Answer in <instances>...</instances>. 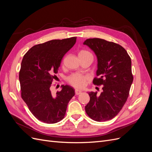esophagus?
Listing matches in <instances>:
<instances>
[{
  "instance_id": "34e87169",
  "label": "esophagus",
  "mask_w": 152,
  "mask_h": 152,
  "mask_svg": "<svg viewBox=\"0 0 152 152\" xmlns=\"http://www.w3.org/2000/svg\"><path fill=\"white\" fill-rule=\"evenodd\" d=\"M75 94H76V95H79V94H81L82 91H81L80 90H79V89H75Z\"/></svg>"
}]
</instances>
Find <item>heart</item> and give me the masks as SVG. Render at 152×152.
<instances>
[{"mask_svg":"<svg viewBox=\"0 0 152 152\" xmlns=\"http://www.w3.org/2000/svg\"><path fill=\"white\" fill-rule=\"evenodd\" d=\"M79 56H93L92 54L87 50H81ZM89 80V77L86 75L80 74H72L68 78V81L72 86L76 88H83Z\"/></svg>","mask_w":152,"mask_h":152,"instance_id":"b5f03b06","label":"heart"}]
</instances>
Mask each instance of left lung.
<instances>
[{
  "instance_id": "8db88e82",
  "label": "left lung",
  "mask_w": 152,
  "mask_h": 152,
  "mask_svg": "<svg viewBox=\"0 0 152 152\" xmlns=\"http://www.w3.org/2000/svg\"><path fill=\"white\" fill-rule=\"evenodd\" d=\"M98 59V70L93 84L103 86L99 96L89 92L90 101L86 112L97 122L111 120L121 111L129 94L133 81L131 59L121 45L104 39L93 38L84 41Z\"/></svg>"
}]
</instances>
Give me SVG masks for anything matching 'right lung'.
I'll return each mask as SVG.
<instances>
[{
    "instance_id": "obj_1",
    "label": "right lung",
    "mask_w": 152,
    "mask_h": 152,
    "mask_svg": "<svg viewBox=\"0 0 152 152\" xmlns=\"http://www.w3.org/2000/svg\"><path fill=\"white\" fill-rule=\"evenodd\" d=\"M76 37L52 40L30 48L22 59L19 73L21 95L31 113L47 124L58 122L65 117L74 89L62 85L54 95L50 91L62 59L76 42Z\"/></svg>"
}]
</instances>
